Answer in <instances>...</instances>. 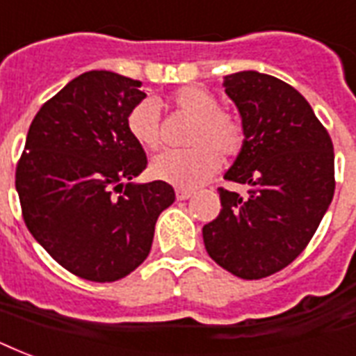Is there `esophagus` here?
<instances>
[{"mask_svg": "<svg viewBox=\"0 0 356 356\" xmlns=\"http://www.w3.org/2000/svg\"><path fill=\"white\" fill-rule=\"evenodd\" d=\"M189 197H193V191H191V189H176V199L178 200H186L189 199Z\"/></svg>", "mask_w": 356, "mask_h": 356, "instance_id": "esophagus-1", "label": "esophagus"}]
</instances>
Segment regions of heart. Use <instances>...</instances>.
<instances>
[{
  "label": "heart",
  "mask_w": 356,
  "mask_h": 356,
  "mask_svg": "<svg viewBox=\"0 0 356 356\" xmlns=\"http://www.w3.org/2000/svg\"><path fill=\"white\" fill-rule=\"evenodd\" d=\"M170 111L195 118L189 149H168L149 163V175L181 189H193L210 180L221 167V156L238 157L245 146V125L240 116L223 111L219 99L204 88L186 86L165 101ZM127 131L135 143L156 149L161 143L159 114L152 101H140L127 114Z\"/></svg>",
  "instance_id": "1"
}]
</instances>
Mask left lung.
<instances>
[{
  "label": "left lung",
  "instance_id": "8db88e82",
  "mask_svg": "<svg viewBox=\"0 0 356 356\" xmlns=\"http://www.w3.org/2000/svg\"><path fill=\"white\" fill-rule=\"evenodd\" d=\"M227 95L245 125V146L219 188L221 212L202 227L208 255L234 276H272L306 250L334 197V148L306 99L287 82L257 73L227 74Z\"/></svg>",
  "mask_w": 356,
  "mask_h": 356
}]
</instances>
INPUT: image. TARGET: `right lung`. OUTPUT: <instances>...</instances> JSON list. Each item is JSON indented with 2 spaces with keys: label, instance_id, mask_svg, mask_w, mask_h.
Wrapping results in <instances>:
<instances>
[{
  "label": "right lung",
  "instance_id": "obj_1",
  "mask_svg": "<svg viewBox=\"0 0 356 356\" xmlns=\"http://www.w3.org/2000/svg\"><path fill=\"white\" fill-rule=\"evenodd\" d=\"M143 82L88 71L41 106L16 165L24 223L56 263L82 280H122L148 257L167 181L133 184L148 159L127 131Z\"/></svg>",
  "mask_w": 356,
  "mask_h": 356
}]
</instances>
